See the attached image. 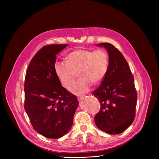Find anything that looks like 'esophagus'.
<instances>
[{
    "instance_id": "obj_1",
    "label": "esophagus",
    "mask_w": 159,
    "mask_h": 159,
    "mask_svg": "<svg viewBox=\"0 0 159 159\" xmlns=\"http://www.w3.org/2000/svg\"><path fill=\"white\" fill-rule=\"evenodd\" d=\"M84 98V96H79L77 97V99H78V100L80 101V100H82Z\"/></svg>"
}]
</instances>
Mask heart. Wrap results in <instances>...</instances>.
<instances>
[{
	"instance_id": "obj_1",
	"label": "heart",
	"mask_w": 159,
	"mask_h": 159,
	"mask_svg": "<svg viewBox=\"0 0 159 159\" xmlns=\"http://www.w3.org/2000/svg\"><path fill=\"white\" fill-rule=\"evenodd\" d=\"M67 62L57 61L55 73L61 84L69 88L75 81L76 74L80 79L69 88L75 94L88 92L92 84H100L107 74L109 59L107 52L102 49L90 50L79 48L67 56Z\"/></svg>"
}]
</instances>
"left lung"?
Segmentation results:
<instances>
[{
  "label": "left lung",
  "mask_w": 159,
  "mask_h": 159,
  "mask_svg": "<svg viewBox=\"0 0 159 159\" xmlns=\"http://www.w3.org/2000/svg\"><path fill=\"white\" fill-rule=\"evenodd\" d=\"M107 52L109 64L101 85L93 93L101 104L94 121L101 131L120 134L133 122L137 94L129 66L121 53L108 43L98 44Z\"/></svg>",
  "instance_id": "1"
}]
</instances>
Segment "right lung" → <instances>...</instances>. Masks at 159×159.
I'll return each instance as SVG.
<instances>
[{
  "label": "right lung",
  "mask_w": 159,
  "mask_h": 159,
  "mask_svg": "<svg viewBox=\"0 0 159 159\" xmlns=\"http://www.w3.org/2000/svg\"><path fill=\"white\" fill-rule=\"evenodd\" d=\"M67 46L43 47L26 71L25 109L34 130L48 139H57L69 131L79 106L77 97L61 85L55 70L56 55Z\"/></svg>",
  "instance_id": "right-lung-1"
}]
</instances>
